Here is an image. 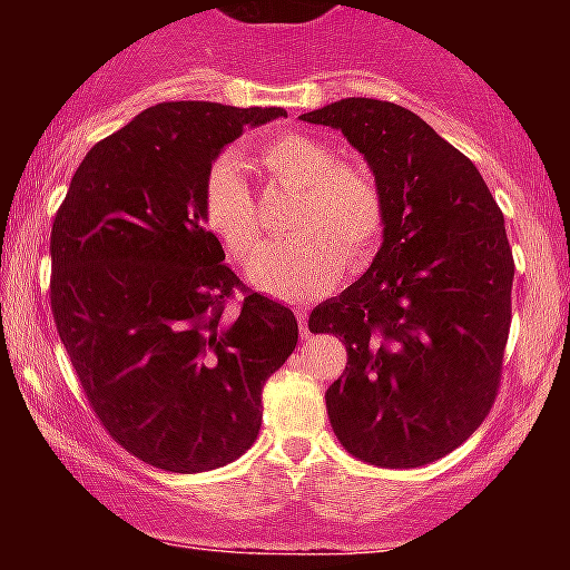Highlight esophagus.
<instances>
[{
  "mask_svg": "<svg viewBox=\"0 0 570 570\" xmlns=\"http://www.w3.org/2000/svg\"><path fill=\"white\" fill-rule=\"evenodd\" d=\"M294 313H297L299 335H303V337H307V335H311V330H307V307H303V305H299V307H297V311H294Z\"/></svg>",
  "mask_w": 570,
  "mask_h": 570,
  "instance_id": "esophagus-1",
  "label": "esophagus"
}]
</instances>
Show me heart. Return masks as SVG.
<instances>
[{
  "label": "heart",
  "mask_w": 570,
  "mask_h": 570,
  "mask_svg": "<svg viewBox=\"0 0 570 570\" xmlns=\"http://www.w3.org/2000/svg\"><path fill=\"white\" fill-rule=\"evenodd\" d=\"M257 158L276 179L299 185L292 227L284 244L254 257L248 278L281 299H311L330 292L345 267L370 265L389 225V203L372 174L356 160L337 158L335 147L305 130H281L263 141ZM203 217L238 263L263 244L259 203L244 163L219 158L203 181Z\"/></svg>",
  "instance_id": "obj_1"
}]
</instances>
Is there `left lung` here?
I'll return each instance as SVG.
<instances>
[{"label": "left lung", "mask_w": 570, "mask_h": 570, "mask_svg": "<svg viewBox=\"0 0 570 570\" xmlns=\"http://www.w3.org/2000/svg\"><path fill=\"white\" fill-rule=\"evenodd\" d=\"M299 117L343 130L389 203L375 263L307 318L348 351L330 423L372 466H423L466 442L499 396L514 278L503 214L474 163L399 104L343 98Z\"/></svg>", "instance_id": "left-lung-1"}]
</instances>
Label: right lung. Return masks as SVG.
<instances>
[{
    "instance_id": "obj_1",
    "label": "right lung",
    "mask_w": 570,
    "mask_h": 570,
    "mask_svg": "<svg viewBox=\"0 0 570 570\" xmlns=\"http://www.w3.org/2000/svg\"><path fill=\"white\" fill-rule=\"evenodd\" d=\"M281 107L163 101L85 155L50 233V307L104 431L149 466L244 455L263 385L297 345L289 307L227 267L203 181L222 147Z\"/></svg>"
}]
</instances>
